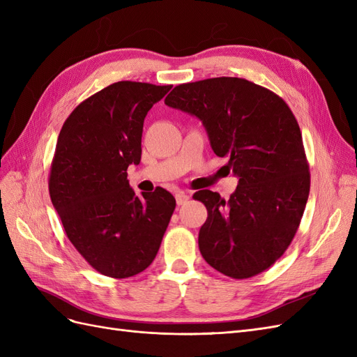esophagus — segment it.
<instances>
[{
	"label": "esophagus",
	"mask_w": 357,
	"mask_h": 357,
	"mask_svg": "<svg viewBox=\"0 0 357 357\" xmlns=\"http://www.w3.org/2000/svg\"><path fill=\"white\" fill-rule=\"evenodd\" d=\"M189 198H190V197L188 195V193H185V192H177V193H176V201H177L178 205H183L185 202H188Z\"/></svg>",
	"instance_id": "34e87169"
}]
</instances>
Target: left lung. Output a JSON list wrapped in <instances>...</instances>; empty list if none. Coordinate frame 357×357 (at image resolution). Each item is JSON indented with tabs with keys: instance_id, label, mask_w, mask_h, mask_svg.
Segmentation results:
<instances>
[{
	"instance_id": "left-lung-1",
	"label": "left lung",
	"mask_w": 357,
	"mask_h": 357,
	"mask_svg": "<svg viewBox=\"0 0 357 357\" xmlns=\"http://www.w3.org/2000/svg\"><path fill=\"white\" fill-rule=\"evenodd\" d=\"M172 109L201 119L214 153L229 158L238 186L226 201L198 190L207 208L198 244L210 266L243 280L264 273L287 250L310 193V167L301 129L282 96L240 77L176 86Z\"/></svg>"
}]
</instances>
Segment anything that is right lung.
Returning <instances> with one entry per match:
<instances>
[{
  "instance_id": "1",
  "label": "right lung",
  "mask_w": 357,
  "mask_h": 357,
  "mask_svg": "<svg viewBox=\"0 0 357 357\" xmlns=\"http://www.w3.org/2000/svg\"><path fill=\"white\" fill-rule=\"evenodd\" d=\"M171 84L117 82L82 101L63 122L49 193L71 244L95 271L137 275L153 262L176 199L162 188L137 195L128 167L142 159L143 123Z\"/></svg>"
}]
</instances>
